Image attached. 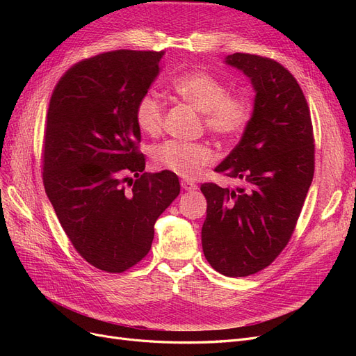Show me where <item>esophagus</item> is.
I'll return each instance as SVG.
<instances>
[{"instance_id": "34e87169", "label": "esophagus", "mask_w": 356, "mask_h": 356, "mask_svg": "<svg viewBox=\"0 0 356 356\" xmlns=\"http://www.w3.org/2000/svg\"><path fill=\"white\" fill-rule=\"evenodd\" d=\"M181 187L184 188L186 191H195V190H197V184H195V182H191V181H186V179L181 181Z\"/></svg>"}]
</instances>
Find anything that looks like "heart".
I'll use <instances>...</instances> for the list:
<instances>
[{
	"instance_id": "heart-1",
	"label": "heart",
	"mask_w": 356,
	"mask_h": 356,
	"mask_svg": "<svg viewBox=\"0 0 356 356\" xmlns=\"http://www.w3.org/2000/svg\"><path fill=\"white\" fill-rule=\"evenodd\" d=\"M179 98L203 114L208 131L222 141L243 132L251 118V104L242 95H229L221 80L208 72H190L172 83ZM163 104L153 93H145L135 106V122L139 131L156 135L163 124ZM154 165L182 178H196L213 163V153L203 143L170 139L153 148Z\"/></svg>"
}]
</instances>
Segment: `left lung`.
<instances>
[{
  "instance_id": "left-lung-1",
  "label": "left lung",
  "mask_w": 356,
  "mask_h": 356,
  "mask_svg": "<svg viewBox=\"0 0 356 356\" xmlns=\"http://www.w3.org/2000/svg\"><path fill=\"white\" fill-rule=\"evenodd\" d=\"M225 63L250 77L254 111L239 144L215 168L243 187L204 182L202 248L224 276H250L270 266L291 239L315 172L310 111L294 75L281 63L233 53Z\"/></svg>"
}]
</instances>
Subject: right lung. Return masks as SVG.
Listing matches in <instances>:
<instances>
[{"instance_id": "right-lung-1", "label": "right lung", "mask_w": 356, "mask_h": 356, "mask_svg": "<svg viewBox=\"0 0 356 356\" xmlns=\"http://www.w3.org/2000/svg\"><path fill=\"white\" fill-rule=\"evenodd\" d=\"M163 51L114 50L72 65L51 93L42 182L63 232L86 261L122 273L148 254L154 222L179 195L175 174L149 175L135 106ZM137 179L126 191L125 175Z\"/></svg>"}]
</instances>
